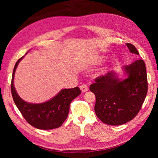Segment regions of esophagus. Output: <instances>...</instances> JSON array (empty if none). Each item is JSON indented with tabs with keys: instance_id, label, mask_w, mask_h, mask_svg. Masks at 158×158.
Returning a JSON list of instances; mask_svg holds the SVG:
<instances>
[{
	"instance_id": "esophagus-1",
	"label": "esophagus",
	"mask_w": 158,
	"mask_h": 158,
	"mask_svg": "<svg viewBox=\"0 0 158 158\" xmlns=\"http://www.w3.org/2000/svg\"><path fill=\"white\" fill-rule=\"evenodd\" d=\"M80 89H81V90L82 92H86L88 90H89V88H88L87 85L85 84H82L80 85Z\"/></svg>"
}]
</instances>
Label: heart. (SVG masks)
<instances>
[{"label": "heart", "instance_id": "b5f03b06", "mask_svg": "<svg viewBox=\"0 0 158 158\" xmlns=\"http://www.w3.org/2000/svg\"><path fill=\"white\" fill-rule=\"evenodd\" d=\"M103 60V58H100V60Z\"/></svg>", "mask_w": 158, "mask_h": 158}]
</instances>
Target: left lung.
Masks as SVG:
<instances>
[{
  "instance_id": "obj_1",
  "label": "left lung",
  "mask_w": 158,
  "mask_h": 158,
  "mask_svg": "<svg viewBox=\"0 0 158 158\" xmlns=\"http://www.w3.org/2000/svg\"><path fill=\"white\" fill-rule=\"evenodd\" d=\"M130 53L139 55L132 44L126 43ZM125 79L114 72L99 77L90 85L96 98L95 114L104 123L120 125L126 123L140 111L148 91L145 63L139 59L122 68Z\"/></svg>"
}]
</instances>
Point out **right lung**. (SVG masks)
I'll use <instances>...</instances> for the list:
<instances>
[{
	"mask_svg": "<svg viewBox=\"0 0 158 158\" xmlns=\"http://www.w3.org/2000/svg\"><path fill=\"white\" fill-rule=\"evenodd\" d=\"M23 58L16 63L12 77L11 91L16 106L26 121L37 129L52 130L59 127L68 116L71 102L81 94V90L78 87L63 89L50 100L43 103L33 104L23 100L14 85L15 70Z\"/></svg>",
	"mask_w": 158,
	"mask_h": 158,
	"instance_id": "1",
	"label": "right lung"
}]
</instances>
